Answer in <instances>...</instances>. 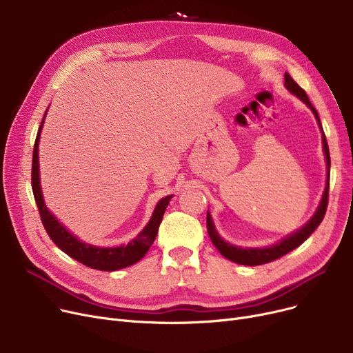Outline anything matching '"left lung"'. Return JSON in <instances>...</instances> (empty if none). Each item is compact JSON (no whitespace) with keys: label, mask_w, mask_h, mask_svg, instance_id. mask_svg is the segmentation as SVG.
<instances>
[{"label":"left lung","mask_w":353,"mask_h":353,"mask_svg":"<svg viewBox=\"0 0 353 353\" xmlns=\"http://www.w3.org/2000/svg\"><path fill=\"white\" fill-rule=\"evenodd\" d=\"M285 85L286 88L292 92V94H294L298 99H301L310 110L312 113L314 114V117H316V121L322 130V141H323V152H325V156H326V164H327V179H326V188H325V192H323V196H322V200H321V205L318 206V210L316 213L313 214V217L307 221V223L299 229L296 230L294 233H292L290 236L282 239L279 243H276L273 246H269V248H261V249H250V248H237V246H233L228 242H225L223 239H221L219 236V233L216 232L214 229V225H213V220H212V216L210 213L208 212V233L210 236V240L212 243L214 245V248L223 254L226 259H229V261L234 262V263H239V265H246V266H257V265H265V263H269V262H273L276 261V259H279L282 256H285L286 253L292 252L293 249H296L298 246H301L305 240L316 230V228L322 223V220L325 217V213H326V209H327V197H329V172H330V156H329V147H327V141H326V137H325V133H323V128H322V124H321V119L318 116V111L316 108H314L312 105V103L309 101V97L306 94V91L296 83L288 72H285Z\"/></svg>","instance_id":"1"}]
</instances>
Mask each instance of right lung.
I'll return each instance as SVG.
<instances>
[{
  "instance_id": "obj_1",
  "label": "right lung",
  "mask_w": 353,
  "mask_h": 353,
  "mask_svg": "<svg viewBox=\"0 0 353 353\" xmlns=\"http://www.w3.org/2000/svg\"><path fill=\"white\" fill-rule=\"evenodd\" d=\"M43 124H44V119L39 128V133H37V139L34 144L31 184H32V193H34L37 208H39V212H40L43 226L48 233L50 239L70 257L76 259L77 262L91 269L113 272V270H119V269L137 263L153 245L159 232V226L161 223L163 214L165 212V208L169 205V201L173 196H165L157 203L153 216L150 221L147 223V226L137 234L134 240H132V242L125 246L123 245L119 248H97V246L80 242L76 236L71 234L61 223H59V220L48 212V209L44 205V199H43L41 186H40V173H39V141H40V133H41Z\"/></svg>"
}]
</instances>
